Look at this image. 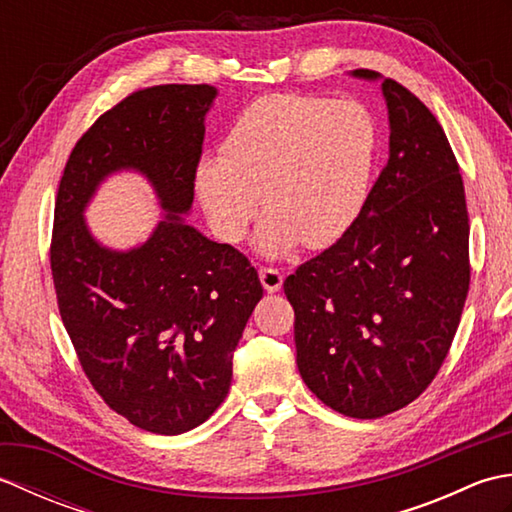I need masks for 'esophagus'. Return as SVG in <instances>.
<instances>
[{"label":"esophagus","mask_w":512,"mask_h":512,"mask_svg":"<svg viewBox=\"0 0 512 512\" xmlns=\"http://www.w3.org/2000/svg\"><path fill=\"white\" fill-rule=\"evenodd\" d=\"M259 279H262L266 292H277L281 290V284H284V275L277 268H259Z\"/></svg>","instance_id":"esophagus-1"}]
</instances>
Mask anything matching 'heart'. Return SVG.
<instances>
[{"instance_id": "b5f03b06", "label": "heart", "mask_w": 512, "mask_h": 512, "mask_svg": "<svg viewBox=\"0 0 512 512\" xmlns=\"http://www.w3.org/2000/svg\"><path fill=\"white\" fill-rule=\"evenodd\" d=\"M378 151V123L356 99L270 94L235 118L222 156H204L195 191L217 237L242 242L262 206L257 248L286 257L325 248L361 217Z\"/></svg>"}]
</instances>
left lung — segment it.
Listing matches in <instances>:
<instances>
[{
    "mask_svg": "<svg viewBox=\"0 0 512 512\" xmlns=\"http://www.w3.org/2000/svg\"><path fill=\"white\" fill-rule=\"evenodd\" d=\"M383 96L389 158L361 217L284 281L303 383L361 420L407 407L431 385L471 284L464 182L444 129L398 81L383 79Z\"/></svg>",
    "mask_w": 512,
    "mask_h": 512,
    "instance_id": "left-lung-1",
    "label": "left lung"
}]
</instances>
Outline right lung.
<instances>
[{
  "instance_id": "1",
  "label": "right lung",
  "mask_w": 512,
  "mask_h": 512,
  "mask_svg": "<svg viewBox=\"0 0 512 512\" xmlns=\"http://www.w3.org/2000/svg\"><path fill=\"white\" fill-rule=\"evenodd\" d=\"M213 85H154L96 118L65 162L50 268L61 321L105 405L138 429L176 436L222 405L233 352L264 288L237 248L184 224ZM152 182L168 213L145 245L112 251L82 211L114 170Z\"/></svg>"
}]
</instances>
